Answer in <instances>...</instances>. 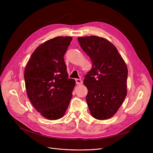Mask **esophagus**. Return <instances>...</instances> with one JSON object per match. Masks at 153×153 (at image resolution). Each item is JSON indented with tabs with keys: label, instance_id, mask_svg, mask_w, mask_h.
Returning a JSON list of instances; mask_svg holds the SVG:
<instances>
[{
	"label": "esophagus",
	"instance_id": "34e87169",
	"mask_svg": "<svg viewBox=\"0 0 153 153\" xmlns=\"http://www.w3.org/2000/svg\"><path fill=\"white\" fill-rule=\"evenodd\" d=\"M76 84L80 85V84H82V81L81 79H76Z\"/></svg>",
	"mask_w": 153,
	"mask_h": 153
}]
</instances>
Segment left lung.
Masks as SVG:
<instances>
[{
    "label": "left lung",
    "instance_id": "8db88e82",
    "mask_svg": "<svg viewBox=\"0 0 153 153\" xmlns=\"http://www.w3.org/2000/svg\"><path fill=\"white\" fill-rule=\"evenodd\" d=\"M77 39L92 62V69L84 79L91 114L97 120L108 119L117 113L126 96L127 66L117 48L107 39L97 36Z\"/></svg>",
    "mask_w": 153,
    "mask_h": 153
}]
</instances>
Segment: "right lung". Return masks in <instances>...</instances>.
Returning a JSON list of instances; mask_svg holds the SVG:
<instances>
[{"label": "right lung", "mask_w": 153, "mask_h": 153, "mask_svg": "<svg viewBox=\"0 0 153 153\" xmlns=\"http://www.w3.org/2000/svg\"><path fill=\"white\" fill-rule=\"evenodd\" d=\"M72 38L57 36L39 45L32 53L24 74L28 97L34 108L48 120L62 118L76 85L69 79L64 60Z\"/></svg>", "instance_id": "add662e5"}]
</instances>
